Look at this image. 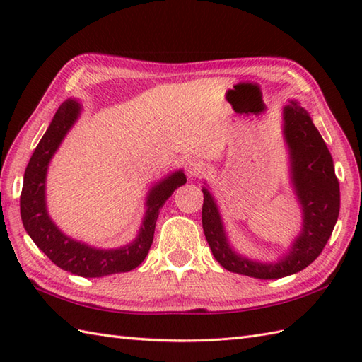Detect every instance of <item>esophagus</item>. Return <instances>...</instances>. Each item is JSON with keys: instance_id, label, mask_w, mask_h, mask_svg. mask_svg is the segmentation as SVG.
<instances>
[{"instance_id": "obj_1", "label": "esophagus", "mask_w": 362, "mask_h": 362, "mask_svg": "<svg viewBox=\"0 0 362 362\" xmlns=\"http://www.w3.org/2000/svg\"><path fill=\"white\" fill-rule=\"evenodd\" d=\"M185 171L189 177H199L205 173V165L201 160L197 158H189L185 165Z\"/></svg>"}]
</instances>
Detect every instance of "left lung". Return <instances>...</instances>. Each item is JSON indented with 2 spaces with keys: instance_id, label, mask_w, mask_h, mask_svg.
I'll use <instances>...</instances> for the list:
<instances>
[{
  "instance_id": "1",
  "label": "left lung",
  "mask_w": 362,
  "mask_h": 362,
  "mask_svg": "<svg viewBox=\"0 0 362 362\" xmlns=\"http://www.w3.org/2000/svg\"><path fill=\"white\" fill-rule=\"evenodd\" d=\"M283 134L289 148L291 179L303 211L302 232L279 263H257L230 247L218 205L205 187L202 205L204 233L218 263L230 272L274 280L308 267L324 250L339 216L341 193L333 158L308 112L297 101L283 109Z\"/></svg>"
}]
</instances>
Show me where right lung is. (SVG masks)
<instances>
[{"instance_id": "obj_1", "label": "right lung", "mask_w": 362, "mask_h": 362, "mask_svg": "<svg viewBox=\"0 0 362 362\" xmlns=\"http://www.w3.org/2000/svg\"><path fill=\"white\" fill-rule=\"evenodd\" d=\"M79 113L81 105L74 99H68L59 107L48 130L37 144L26 166L20 196L23 226L37 247L64 271L86 276V279L129 272L140 266L148 255L160 209L177 188L187 183V177L182 171H175L151 188L148 201H146L148 210H146L143 226L136 240L124 247L101 250L71 240L60 232L49 218L45 202V182L52 156L74 121L78 119Z\"/></svg>"}]
</instances>
